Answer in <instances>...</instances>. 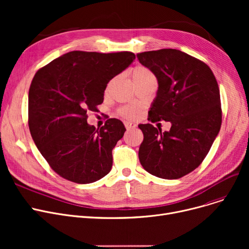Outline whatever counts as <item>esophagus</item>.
<instances>
[{"label": "esophagus", "instance_id": "34e87169", "mask_svg": "<svg viewBox=\"0 0 249 249\" xmlns=\"http://www.w3.org/2000/svg\"><path fill=\"white\" fill-rule=\"evenodd\" d=\"M124 125H125V127H126L127 130H132V129H135V128H136V124H135V123L129 122V121L124 122Z\"/></svg>", "mask_w": 249, "mask_h": 249}]
</instances>
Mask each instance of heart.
<instances>
[{
    "instance_id": "heart-1",
    "label": "heart",
    "mask_w": 249,
    "mask_h": 249,
    "mask_svg": "<svg viewBox=\"0 0 249 249\" xmlns=\"http://www.w3.org/2000/svg\"><path fill=\"white\" fill-rule=\"evenodd\" d=\"M131 78L134 84H137L142 81L149 80V78H155V76L147 68L136 67L131 71ZM118 114L125 119H134L138 115V110L135 107L124 106L118 110Z\"/></svg>"
}]
</instances>
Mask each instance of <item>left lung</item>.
Here are the masks:
<instances>
[{"instance_id": "1", "label": "left lung", "mask_w": 249, "mask_h": 249, "mask_svg": "<svg viewBox=\"0 0 249 249\" xmlns=\"http://www.w3.org/2000/svg\"><path fill=\"white\" fill-rule=\"evenodd\" d=\"M137 58L159 82L148 121L172 123L164 132L149 123L138 125L143 133L140 163L158 178H179L203 162L220 131L218 83L205 62L178 49L141 52Z\"/></svg>"}]
</instances>
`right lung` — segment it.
Listing matches in <instances>:
<instances>
[{"label":"right lung","instance_id":"right-lung-1","mask_svg":"<svg viewBox=\"0 0 249 249\" xmlns=\"http://www.w3.org/2000/svg\"><path fill=\"white\" fill-rule=\"evenodd\" d=\"M135 59L130 51H71L35 73L28 95V125L49 166L76 184L94 182L111 171L112 150L126 129L110 118L97 128L88 112H98L112 78Z\"/></svg>","mask_w":249,"mask_h":249}]
</instances>
